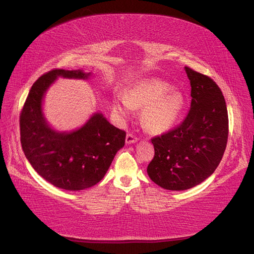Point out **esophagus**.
Listing matches in <instances>:
<instances>
[{
  "mask_svg": "<svg viewBox=\"0 0 254 254\" xmlns=\"http://www.w3.org/2000/svg\"><path fill=\"white\" fill-rule=\"evenodd\" d=\"M138 141V138L135 137L132 134H127L126 137V143L127 144H132V143H136Z\"/></svg>",
  "mask_w": 254,
  "mask_h": 254,
  "instance_id": "1",
  "label": "esophagus"
}]
</instances>
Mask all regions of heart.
<instances>
[{
	"label": "heart",
	"instance_id": "b5f03b06",
	"mask_svg": "<svg viewBox=\"0 0 254 254\" xmlns=\"http://www.w3.org/2000/svg\"><path fill=\"white\" fill-rule=\"evenodd\" d=\"M144 108L141 114L143 127L152 134H162L170 130L180 118L185 108V97L178 90L157 78L138 81L127 94L118 93L113 102L117 116L127 119L133 109Z\"/></svg>",
	"mask_w": 254,
	"mask_h": 254
}]
</instances>
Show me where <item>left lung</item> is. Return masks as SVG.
<instances>
[{"label":"left lung","instance_id":"8db88e82","mask_svg":"<svg viewBox=\"0 0 254 254\" xmlns=\"http://www.w3.org/2000/svg\"><path fill=\"white\" fill-rule=\"evenodd\" d=\"M191 87L189 115L180 127L152 139L155 156L147 175L167 190H185L210 177L227 144L228 113L221 89L210 77L184 68Z\"/></svg>","mask_w":254,"mask_h":254}]
</instances>
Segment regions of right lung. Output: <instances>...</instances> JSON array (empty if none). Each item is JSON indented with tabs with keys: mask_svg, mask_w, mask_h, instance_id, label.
<instances>
[{
	"mask_svg": "<svg viewBox=\"0 0 254 254\" xmlns=\"http://www.w3.org/2000/svg\"><path fill=\"white\" fill-rule=\"evenodd\" d=\"M83 70H52L37 79L28 94L21 118V143L33 170L65 190H82L102 180L115 155L125 146L126 132L111 125L102 113L91 115L73 130L55 129L44 113L47 91L63 77L87 80Z\"/></svg>",
	"mask_w": 254,
	"mask_h": 254,
	"instance_id": "add662e5",
	"label": "right lung"
}]
</instances>
